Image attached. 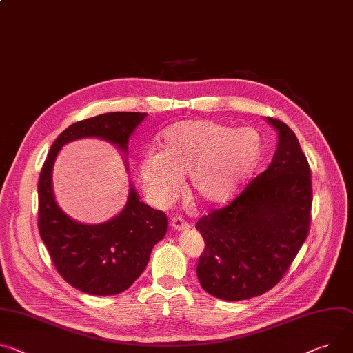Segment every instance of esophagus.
Here are the masks:
<instances>
[{
    "mask_svg": "<svg viewBox=\"0 0 353 353\" xmlns=\"http://www.w3.org/2000/svg\"><path fill=\"white\" fill-rule=\"evenodd\" d=\"M170 227L176 231H183V230H187L188 228V223L181 218V216H174L172 221H170Z\"/></svg>",
    "mask_w": 353,
    "mask_h": 353,
    "instance_id": "34e87169",
    "label": "esophagus"
}]
</instances>
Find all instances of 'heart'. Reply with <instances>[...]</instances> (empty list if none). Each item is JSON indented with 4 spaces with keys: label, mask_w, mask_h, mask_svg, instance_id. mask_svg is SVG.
Returning <instances> with one entry per match:
<instances>
[{
    "label": "heart",
    "mask_w": 353,
    "mask_h": 353,
    "mask_svg": "<svg viewBox=\"0 0 353 353\" xmlns=\"http://www.w3.org/2000/svg\"><path fill=\"white\" fill-rule=\"evenodd\" d=\"M159 152L139 160V179L149 201H173L181 177L196 200L219 205L232 200L261 159L262 139L252 128H234L210 119L180 121L162 132Z\"/></svg>",
    "instance_id": "obj_1"
}]
</instances>
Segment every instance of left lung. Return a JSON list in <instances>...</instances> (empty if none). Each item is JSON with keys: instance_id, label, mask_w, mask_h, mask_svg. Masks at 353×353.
I'll use <instances>...</instances> for the list:
<instances>
[{"instance_id": "1", "label": "left lung", "mask_w": 353, "mask_h": 353, "mask_svg": "<svg viewBox=\"0 0 353 353\" xmlns=\"http://www.w3.org/2000/svg\"><path fill=\"white\" fill-rule=\"evenodd\" d=\"M277 132L268 169L256 176L227 207L197 222L205 248L197 277L221 300L239 301L274 287L303 246L312 203L311 173L294 132L266 118Z\"/></svg>"}]
</instances>
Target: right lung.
I'll return each instance as SVG.
<instances>
[{
  "mask_svg": "<svg viewBox=\"0 0 353 353\" xmlns=\"http://www.w3.org/2000/svg\"><path fill=\"white\" fill-rule=\"evenodd\" d=\"M146 112H108L70 125L53 142L38 183V227L54 268L77 290L92 296L125 292L145 270L153 246L168 231L165 212L139 200L131 184L126 204L101 223H83L63 211L53 194L52 170L60 149L83 138H99L123 154ZM126 169L128 163L125 162Z\"/></svg>",
  "mask_w": 353,
  "mask_h": 353,
  "instance_id": "right-lung-1",
  "label": "right lung"
}]
</instances>
